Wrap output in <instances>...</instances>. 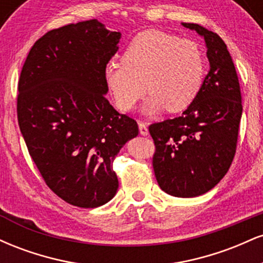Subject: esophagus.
<instances>
[{"label": "esophagus", "mask_w": 263, "mask_h": 263, "mask_svg": "<svg viewBox=\"0 0 263 263\" xmlns=\"http://www.w3.org/2000/svg\"><path fill=\"white\" fill-rule=\"evenodd\" d=\"M138 127H140V134L142 136L148 135V126L146 122H138Z\"/></svg>", "instance_id": "obj_1"}]
</instances>
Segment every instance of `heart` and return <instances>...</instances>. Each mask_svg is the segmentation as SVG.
<instances>
[{
    "label": "heart",
    "instance_id": "b5f03b06",
    "mask_svg": "<svg viewBox=\"0 0 263 263\" xmlns=\"http://www.w3.org/2000/svg\"><path fill=\"white\" fill-rule=\"evenodd\" d=\"M204 75L205 57L197 42L149 29L132 39L122 62L108 63L104 79L121 111L134 108L147 87L151 93L143 112L155 115L164 108L185 110L200 91Z\"/></svg>",
    "mask_w": 263,
    "mask_h": 263
}]
</instances>
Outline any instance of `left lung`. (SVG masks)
I'll use <instances>...</instances> for the list:
<instances>
[{
    "instance_id": "8db88e82",
    "label": "left lung",
    "mask_w": 263,
    "mask_h": 263,
    "mask_svg": "<svg viewBox=\"0 0 263 263\" xmlns=\"http://www.w3.org/2000/svg\"><path fill=\"white\" fill-rule=\"evenodd\" d=\"M204 37L210 70L182 116L152 123L153 170L163 192L193 198L224 178L236 152L242 104L238 78L228 47L216 33L182 23Z\"/></svg>"
}]
</instances>
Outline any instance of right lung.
<instances>
[{
  "mask_svg": "<svg viewBox=\"0 0 263 263\" xmlns=\"http://www.w3.org/2000/svg\"><path fill=\"white\" fill-rule=\"evenodd\" d=\"M120 32L98 20L60 27L33 44L18 81L17 117L45 184L66 203L98 208L116 194L112 162L138 135L105 95Z\"/></svg>",
  "mask_w": 263,
  "mask_h": 263,
  "instance_id": "1",
  "label": "right lung"
}]
</instances>
